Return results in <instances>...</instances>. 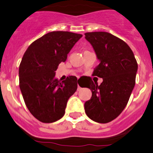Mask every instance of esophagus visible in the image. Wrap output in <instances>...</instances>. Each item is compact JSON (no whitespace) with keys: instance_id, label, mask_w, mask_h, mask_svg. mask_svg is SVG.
Listing matches in <instances>:
<instances>
[{"instance_id":"34e87169","label":"esophagus","mask_w":153,"mask_h":153,"mask_svg":"<svg viewBox=\"0 0 153 153\" xmlns=\"http://www.w3.org/2000/svg\"><path fill=\"white\" fill-rule=\"evenodd\" d=\"M80 90V87L79 86V85H78V90Z\"/></svg>"}]
</instances>
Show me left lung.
Returning <instances> with one entry per match:
<instances>
[{"instance_id": "left-lung-1", "label": "left lung", "mask_w": 153, "mask_h": 153, "mask_svg": "<svg viewBox=\"0 0 153 153\" xmlns=\"http://www.w3.org/2000/svg\"><path fill=\"white\" fill-rule=\"evenodd\" d=\"M85 35L100 61L93 75L103 80L98 85L90 79L87 87L92 91V97L85 102V113L95 122L108 123L127 105L135 85L138 65L131 48L122 39L105 32Z\"/></svg>"}]
</instances>
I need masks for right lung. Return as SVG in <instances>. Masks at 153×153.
<instances>
[{
	"label": "right lung",
	"instance_id": "1",
	"mask_svg": "<svg viewBox=\"0 0 153 153\" xmlns=\"http://www.w3.org/2000/svg\"><path fill=\"white\" fill-rule=\"evenodd\" d=\"M82 35L56 31L46 34L29 46L19 69V87L33 116L43 123H53L65 114L68 98L77 89V79L60 82L55 77L61 62Z\"/></svg>",
	"mask_w": 153,
	"mask_h": 153
}]
</instances>
